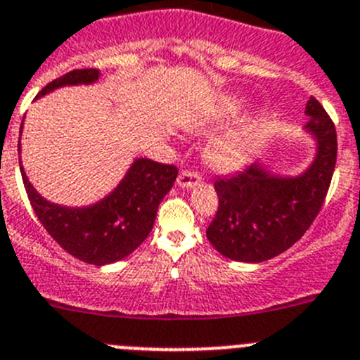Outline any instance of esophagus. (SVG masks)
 <instances>
[{"instance_id": "esophagus-1", "label": "esophagus", "mask_w": 360, "mask_h": 360, "mask_svg": "<svg viewBox=\"0 0 360 360\" xmlns=\"http://www.w3.org/2000/svg\"><path fill=\"white\" fill-rule=\"evenodd\" d=\"M200 183V174L197 170H183L177 177V184L183 188H191Z\"/></svg>"}]
</instances>
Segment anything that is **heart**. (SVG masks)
<instances>
[{
	"mask_svg": "<svg viewBox=\"0 0 360 360\" xmlns=\"http://www.w3.org/2000/svg\"><path fill=\"white\" fill-rule=\"evenodd\" d=\"M250 147V131L236 129L213 140L207 147V160L213 167L220 170L236 169L245 160Z\"/></svg>",
	"mask_w": 360,
	"mask_h": 360,
	"instance_id": "1",
	"label": "heart"
}]
</instances>
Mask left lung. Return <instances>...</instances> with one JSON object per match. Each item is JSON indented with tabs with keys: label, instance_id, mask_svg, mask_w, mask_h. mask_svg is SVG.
Here are the masks:
<instances>
[{
	"label": "left lung",
	"instance_id": "obj_1",
	"mask_svg": "<svg viewBox=\"0 0 360 360\" xmlns=\"http://www.w3.org/2000/svg\"><path fill=\"white\" fill-rule=\"evenodd\" d=\"M305 113L318 150L302 176H271L254 163L214 181L218 210L206 236L221 256L241 263L271 259L297 243L320 213L334 176L338 134L318 99L307 101Z\"/></svg>",
	"mask_w": 360,
	"mask_h": 360
}]
</instances>
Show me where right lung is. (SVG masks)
<instances>
[{
	"mask_svg": "<svg viewBox=\"0 0 360 360\" xmlns=\"http://www.w3.org/2000/svg\"><path fill=\"white\" fill-rule=\"evenodd\" d=\"M97 79V69L70 70L48 83L37 97L60 86L89 85ZM21 174L30 204L49 236L70 256L103 266L127 257L149 236L158 206L176 181L177 167L140 158L106 199L86 207L48 202L37 193L22 167Z\"/></svg>",
	"mask_w": 360,
	"mask_h": 360,
	"instance_id": "right-lung-1",
	"label": "right lung"
}]
</instances>
